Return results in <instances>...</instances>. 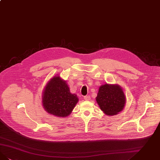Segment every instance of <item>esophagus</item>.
Returning a JSON list of instances; mask_svg holds the SVG:
<instances>
[{
	"label": "esophagus",
	"instance_id": "obj_1",
	"mask_svg": "<svg viewBox=\"0 0 160 160\" xmlns=\"http://www.w3.org/2000/svg\"><path fill=\"white\" fill-rule=\"evenodd\" d=\"M84 100H86V101H89L90 99V95H86V96H84Z\"/></svg>",
	"mask_w": 160,
	"mask_h": 160
}]
</instances>
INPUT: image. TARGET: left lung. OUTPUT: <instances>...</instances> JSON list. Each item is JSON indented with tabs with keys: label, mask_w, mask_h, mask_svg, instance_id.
Segmentation results:
<instances>
[{
	"label": "left lung",
	"mask_w": 160,
	"mask_h": 160,
	"mask_svg": "<svg viewBox=\"0 0 160 160\" xmlns=\"http://www.w3.org/2000/svg\"><path fill=\"white\" fill-rule=\"evenodd\" d=\"M100 109L107 115L117 114L126 103L124 92L118 85L104 84L100 86L96 98Z\"/></svg>",
	"instance_id": "obj_1"
}]
</instances>
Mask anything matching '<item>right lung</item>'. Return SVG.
Returning <instances> with one entry per match:
<instances>
[{"mask_svg":"<svg viewBox=\"0 0 160 160\" xmlns=\"http://www.w3.org/2000/svg\"><path fill=\"white\" fill-rule=\"evenodd\" d=\"M43 106L49 114L59 117L70 115L78 99L71 94L66 82L59 76H55L45 87L42 99Z\"/></svg>","mask_w":160,"mask_h":160,"instance_id":"add662e5","label":"right lung"}]
</instances>
